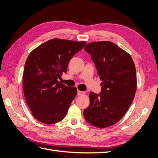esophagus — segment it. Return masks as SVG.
<instances>
[{
    "instance_id": "1",
    "label": "esophagus",
    "mask_w": 158,
    "mask_h": 158,
    "mask_svg": "<svg viewBox=\"0 0 158 158\" xmlns=\"http://www.w3.org/2000/svg\"><path fill=\"white\" fill-rule=\"evenodd\" d=\"M78 95H82L85 94V92L84 91H81L80 90H78Z\"/></svg>"
}]
</instances>
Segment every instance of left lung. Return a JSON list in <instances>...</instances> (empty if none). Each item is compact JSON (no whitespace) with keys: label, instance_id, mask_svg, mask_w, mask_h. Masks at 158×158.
Instances as JSON below:
<instances>
[{"label":"left lung","instance_id":"1","mask_svg":"<svg viewBox=\"0 0 158 158\" xmlns=\"http://www.w3.org/2000/svg\"><path fill=\"white\" fill-rule=\"evenodd\" d=\"M84 49L91 54L102 80L100 95L90 92L84 118L96 127L112 126L123 118L135 97V63L129 53L110 41L91 42Z\"/></svg>","mask_w":158,"mask_h":158}]
</instances>
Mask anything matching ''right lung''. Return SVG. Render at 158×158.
I'll return each instance as SVG.
<instances>
[{"mask_svg": "<svg viewBox=\"0 0 158 158\" xmlns=\"http://www.w3.org/2000/svg\"><path fill=\"white\" fill-rule=\"evenodd\" d=\"M85 44V41L53 39L30 53L25 64L23 89L37 120L53 124L66 116L77 89L60 83L57 78L67 72L70 59Z\"/></svg>", "mask_w": 158, "mask_h": 158, "instance_id": "right-lung-1", "label": "right lung"}]
</instances>
